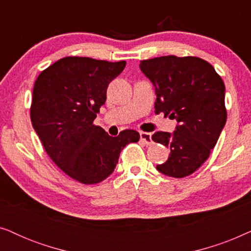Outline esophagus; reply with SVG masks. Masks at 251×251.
Masks as SVG:
<instances>
[{"instance_id": "esophagus-1", "label": "esophagus", "mask_w": 251, "mask_h": 251, "mask_svg": "<svg viewBox=\"0 0 251 251\" xmlns=\"http://www.w3.org/2000/svg\"><path fill=\"white\" fill-rule=\"evenodd\" d=\"M140 139L143 143H145L146 145H151L153 143L152 135L150 132H140Z\"/></svg>"}]
</instances>
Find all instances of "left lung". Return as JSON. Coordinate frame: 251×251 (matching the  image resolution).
I'll return each mask as SVG.
<instances>
[{
	"instance_id": "obj_1",
	"label": "left lung",
	"mask_w": 251,
	"mask_h": 251,
	"mask_svg": "<svg viewBox=\"0 0 251 251\" xmlns=\"http://www.w3.org/2000/svg\"><path fill=\"white\" fill-rule=\"evenodd\" d=\"M155 88V113L177 121L173 133L157 131L155 143L170 150L156 169L169 177L190 176L210 155L226 123L225 85L208 61L198 57L162 56L140 61Z\"/></svg>"
}]
</instances>
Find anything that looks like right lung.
<instances>
[{
	"label": "right lung",
	"mask_w": 251,
	"mask_h": 251,
	"mask_svg": "<svg viewBox=\"0 0 251 251\" xmlns=\"http://www.w3.org/2000/svg\"><path fill=\"white\" fill-rule=\"evenodd\" d=\"M126 64L65 57L41 72L34 84L33 128L51 160L78 183L106 179L125 146L140 138L130 129L112 137L94 125L109 82L121 74Z\"/></svg>",
	"instance_id": "1"
}]
</instances>
